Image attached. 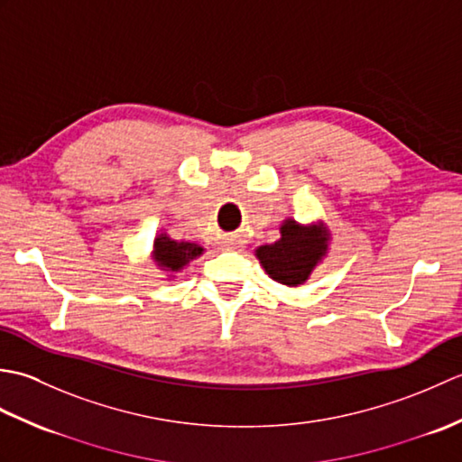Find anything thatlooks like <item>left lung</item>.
I'll return each mask as SVG.
<instances>
[{
    "label": "left lung",
    "instance_id": "left-lung-1",
    "mask_svg": "<svg viewBox=\"0 0 462 462\" xmlns=\"http://www.w3.org/2000/svg\"><path fill=\"white\" fill-rule=\"evenodd\" d=\"M282 238L256 250L260 263L272 280L283 286H300L326 256L329 234L323 226H300L296 220L282 224Z\"/></svg>",
    "mask_w": 462,
    "mask_h": 462
}]
</instances>
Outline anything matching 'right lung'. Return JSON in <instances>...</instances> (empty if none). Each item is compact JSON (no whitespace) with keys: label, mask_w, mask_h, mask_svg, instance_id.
<instances>
[{"label":"right lung","mask_w":462,"mask_h":462,"mask_svg":"<svg viewBox=\"0 0 462 462\" xmlns=\"http://www.w3.org/2000/svg\"><path fill=\"white\" fill-rule=\"evenodd\" d=\"M204 252L202 246L194 242H176L169 238V234H159L154 238V262L161 268L179 272L182 270L190 260L199 258Z\"/></svg>","instance_id":"add662e5"}]
</instances>
